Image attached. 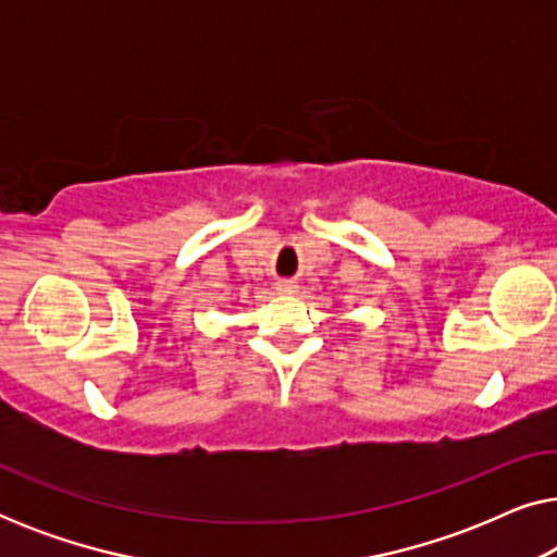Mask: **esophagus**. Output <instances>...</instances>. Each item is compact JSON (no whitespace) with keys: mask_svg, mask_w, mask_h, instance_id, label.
I'll return each instance as SVG.
<instances>
[{"mask_svg":"<svg viewBox=\"0 0 557 557\" xmlns=\"http://www.w3.org/2000/svg\"><path fill=\"white\" fill-rule=\"evenodd\" d=\"M296 281H292V278H278L276 281V292L278 294H296Z\"/></svg>","mask_w":557,"mask_h":557,"instance_id":"1","label":"esophagus"}]
</instances>
